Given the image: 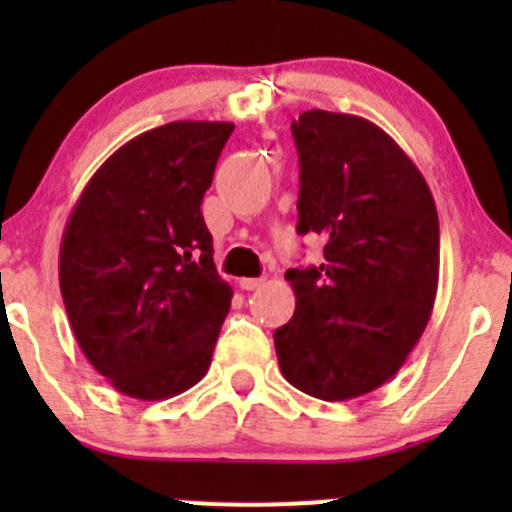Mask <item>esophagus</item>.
Listing matches in <instances>:
<instances>
[{"instance_id": "obj_1", "label": "esophagus", "mask_w": 512, "mask_h": 512, "mask_svg": "<svg viewBox=\"0 0 512 512\" xmlns=\"http://www.w3.org/2000/svg\"><path fill=\"white\" fill-rule=\"evenodd\" d=\"M262 282H265L262 277H242L240 287L245 289V292H252V289H260Z\"/></svg>"}]
</instances>
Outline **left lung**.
Listing matches in <instances>:
<instances>
[{"instance_id":"left-lung-1","label":"left lung","mask_w":512,"mask_h":512,"mask_svg":"<svg viewBox=\"0 0 512 512\" xmlns=\"http://www.w3.org/2000/svg\"><path fill=\"white\" fill-rule=\"evenodd\" d=\"M299 235L322 237L324 262L287 270L292 319L275 332L282 376L322 401L379 389L404 366L438 289V213L414 160L376 123L304 111Z\"/></svg>"}]
</instances>
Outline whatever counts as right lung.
Listing matches in <instances>:
<instances>
[{
  "label": "right lung",
  "instance_id": "1",
  "mask_svg": "<svg viewBox=\"0 0 512 512\" xmlns=\"http://www.w3.org/2000/svg\"><path fill=\"white\" fill-rule=\"evenodd\" d=\"M232 128L173 121L131 138L66 220L59 285L71 329L131 399L178 396L210 369L232 287L215 270L200 203Z\"/></svg>",
  "mask_w": 512,
  "mask_h": 512
}]
</instances>
